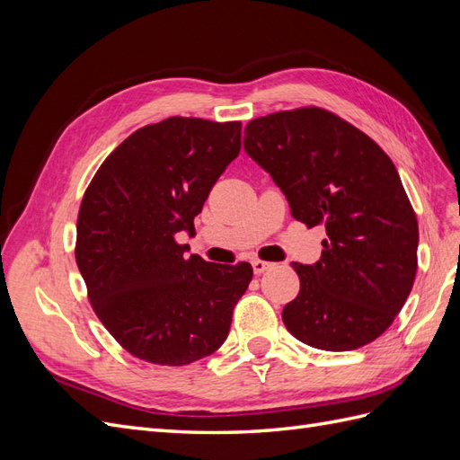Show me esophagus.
<instances>
[{
	"label": "esophagus",
	"instance_id": "obj_1",
	"mask_svg": "<svg viewBox=\"0 0 460 460\" xmlns=\"http://www.w3.org/2000/svg\"><path fill=\"white\" fill-rule=\"evenodd\" d=\"M252 264H253V272H255V274H262L264 270H269V269L272 267V262L261 261V259H255V261H252Z\"/></svg>",
	"mask_w": 460,
	"mask_h": 460
}]
</instances>
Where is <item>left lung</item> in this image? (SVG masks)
Returning <instances> with one entry per match:
<instances>
[{"label": "left lung", "mask_w": 460, "mask_h": 460, "mask_svg": "<svg viewBox=\"0 0 460 460\" xmlns=\"http://www.w3.org/2000/svg\"><path fill=\"white\" fill-rule=\"evenodd\" d=\"M243 147L286 196L291 217L324 225L314 264L291 262L299 294L282 320L324 351L358 349L389 328L416 274L419 222L384 149L318 107L252 120Z\"/></svg>", "instance_id": "left-lung-1"}]
</instances>
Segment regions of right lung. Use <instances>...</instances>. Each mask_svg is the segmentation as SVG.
Instances as JSON below:
<instances>
[{
	"label": "right lung",
	"instance_id": "1",
	"mask_svg": "<svg viewBox=\"0 0 460 460\" xmlns=\"http://www.w3.org/2000/svg\"><path fill=\"white\" fill-rule=\"evenodd\" d=\"M240 147L242 122L164 119L128 136L84 193L78 270L97 318L146 363L184 367L228 338L252 264L188 255L176 234L193 232V218Z\"/></svg>",
	"mask_w": 460,
	"mask_h": 460
}]
</instances>
